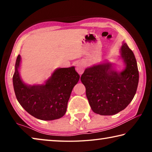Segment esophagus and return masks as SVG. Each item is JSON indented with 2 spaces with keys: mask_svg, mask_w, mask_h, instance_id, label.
Returning <instances> with one entry per match:
<instances>
[{
  "mask_svg": "<svg viewBox=\"0 0 152 152\" xmlns=\"http://www.w3.org/2000/svg\"><path fill=\"white\" fill-rule=\"evenodd\" d=\"M76 70L80 74L84 72V62L83 61H78L76 64Z\"/></svg>",
  "mask_w": 152,
  "mask_h": 152,
  "instance_id": "34e87169",
  "label": "esophagus"
}]
</instances>
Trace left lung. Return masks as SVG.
Here are the masks:
<instances>
[{
	"instance_id": "obj_1",
	"label": "left lung",
	"mask_w": 152,
	"mask_h": 152,
	"mask_svg": "<svg viewBox=\"0 0 152 152\" xmlns=\"http://www.w3.org/2000/svg\"><path fill=\"white\" fill-rule=\"evenodd\" d=\"M125 68L117 71L105 61L85 69L81 82L93 112L101 115H113L127 107L134 97L139 82L137 61L126 43L120 49Z\"/></svg>"
}]
</instances>
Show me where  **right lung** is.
Segmentation results:
<instances>
[{
	"label": "right lung",
	"mask_w": 152,
	"mask_h": 152,
	"mask_svg": "<svg viewBox=\"0 0 152 152\" xmlns=\"http://www.w3.org/2000/svg\"><path fill=\"white\" fill-rule=\"evenodd\" d=\"M21 58L17 56L12 82L17 99L22 107L38 119L51 121L62 117L79 74L74 66L57 68L42 84L28 85L20 78Z\"/></svg>",
	"instance_id": "add662e5"
}]
</instances>
